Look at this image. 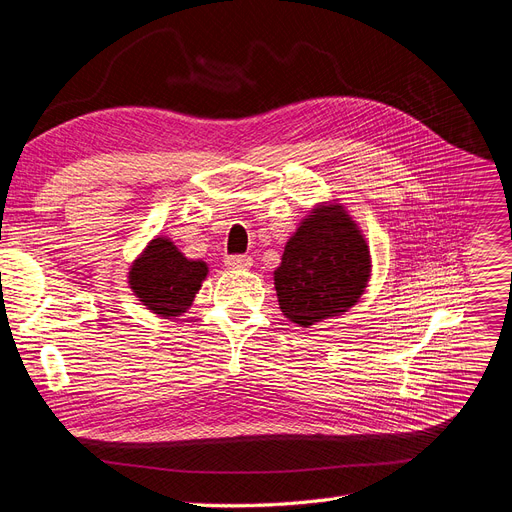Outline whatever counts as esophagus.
<instances>
[{
	"instance_id": "esophagus-1",
	"label": "esophagus",
	"mask_w": 512,
	"mask_h": 512,
	"mask_svg": "<svg viewBox=\"0 0 512 512\" xmlns=\"http://www.w3.org/2000/svg\"><path fill=\"white\" fill-rule=\"evenodd\" d=\"M224 264L229 269H250L252 267V258L250 256H241V254H233L224 258Z\"/></svg>"
}]
</instances>
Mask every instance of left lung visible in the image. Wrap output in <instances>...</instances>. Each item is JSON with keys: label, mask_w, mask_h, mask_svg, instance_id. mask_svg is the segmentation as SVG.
<instances>
[{"label": "left lung", "mask_w": 512, "mask_h": 512, "mask_svg": "<svg viewBox=\"0 0 512 512\" xmlns=\"http://www.w3.org/2000/svg\"><path fill=\"white\" fill-rule=\"evenodd\" d=\"M370 273V248L355 220L342 206H319L285 243L275 271L279 309L302 327L344 315Z\"/></svg>", "instance_id": "left-lung-1"}]
</instances>
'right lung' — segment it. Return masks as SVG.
Wrapping results in <instances>:
<instances>
[{"mask_svg":"<svg viewBox=\"0 0 512 512\" xmlns=\"http://www.w3.org/2000/svg\"><path fill=\"white\" fill-rule=\"evenodd\" d=\"M206 275V262L189 260L168 237H155L132 262L128 283L149 311L178 317L187 313Z\"/></svg>","mask_w":512,"mask_h":512,"instance_id":"1","label":"right lung"}]
</instances>
